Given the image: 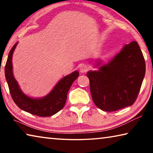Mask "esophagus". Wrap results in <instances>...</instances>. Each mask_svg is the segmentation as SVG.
<instances>
[{
	"instance_id": "34e87169",
	"label": "esophagus",
	"mask_w": 153,
	"mask_h": 153,
	"mask_svg": "<svg viewBox=\"0 0 153 153\" xmlns=\"http://www.w3.org/2000/svg\"><path fill=\"white\" fill-rule=\"evenodd\" d=\"M89 69V67L86 65H82L79 68V71L81 73H85V72H86Z\"/></svg>"
}]
</instances>
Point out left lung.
I'll use <instances>...</instances> for the list:
<instances>
[{
  "instance_id": "obj_1",
  "label": "left lung",
  "mask_w": 153,
  "mask_h": 153,
  "mask_svg": "<svg viewBox=\"0 0 153 153\" xmlns=\"http://www.w3.org/2000/svg\"><path fill=\"white\" fill-rule=\"evenodd\" d=\"M145 72V60L138 43L134 41L126 45L107 65L98 71L87 73L94 104L105 111H115L132 105L140 90Z\"/></svg>"
}]
</instances>
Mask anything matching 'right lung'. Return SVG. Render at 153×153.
<instances>
[{
    "mask_svg": "<svg viewBox=\"0 0 153 153\" xmlns=\"http://www.w3.org/2000/svg\"><path fill=\"white\" fill-rule=\"evenodd\" d=\"M17 45V42L10 51L4 69L5 77L13 100L21 109L32 115L39 117H49L55 115L63 108L69 90L79 76L78 71H74L64 77L46 97L38 99L28 97L20 90L13 75L12 56Z\"/></svg>",
    "mask_w": 153,
    "mask_h": 153,
    "instance_id": "add662e5",
    "label": "right lung"
}]
</instances>
